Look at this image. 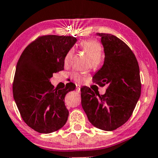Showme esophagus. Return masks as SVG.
I'll list each match as a JSON object with an SVG mask.
<instances>
[{
	"label": "esophagus",
	"mask_w": 158,
	"mask_h": 158,
	"mask_svg": "<svg viewBox=\"0 0 158 158\" xmlns=\"http://www.w3.org/2000/svg\"><path fill=\"white\" fill-rule=\"evenodd\" d=\"M77 93H80V85H77Z\"/></svg>",
	"instance_id": "1"
}]
</instances>
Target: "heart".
I'll return each mask as SVG.
<instances>
[{
  "label": "heart",
  "mask_w": 158,
  "mask_h": 158,
  "mask_svg": "<svg viewBox=\"0 0 158 158\" xmlns=\"http://www.w3.org/2000/svg\"><path fill=\"white\" fill-rule=\"evenodd\" d=\"M80 47L83 51L87 54L91 62L100 61L102 55V48L98 41H94V40H87V41L81 43ZM73 49H70L67 52L64 59V64H67L70 62L72 56H73ZM73 77L78 81L82 80V77L77 73L73 74Z\"/></svg>",
  "instance_id": "1"
}]
</instances>
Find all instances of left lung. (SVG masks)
<instances>
[{"instance_id": "1", "label": "left lung", "mask_w": 158, "mask_h": 158, "mask_svg": "<svg viewBox=\"0 0 158 158\" xmlns=\"http://www.w3.org/2000/svg\"><path fill=\"white\" fill-rule=\"evenodd\" d=\"M96 35L101 38L105 59L93 80L108 87L103 95L88 87L81 88V106L94 127L114 131L128 120L140 97L139 68L135 54L122 40L111 34Z\"/></svg>"}]
</instances>
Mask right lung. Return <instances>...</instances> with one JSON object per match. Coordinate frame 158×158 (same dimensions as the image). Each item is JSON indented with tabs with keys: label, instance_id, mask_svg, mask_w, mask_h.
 Wrapping results in <instances>:
<instances>
[{
	"label": "right lung",
	"instance_id": "right-lung-1",
	"mask_svg": "<svg viewBox=\"0 0 158 158\" xmlns=\"http://www.w3.org/2000/svg\"><path fill=\"white\" fill-rule=\"evenodd\" d=\"M77 41L73 36H41L25 48L16 65L14 99L23 121L39 133L58 131L68 120L64 97L76 85L70 82L59 90L50 79L64 70V56Z\"/></svg>",
	"mask_w": 158,
	"mask_h": 158
}]
</instances>
